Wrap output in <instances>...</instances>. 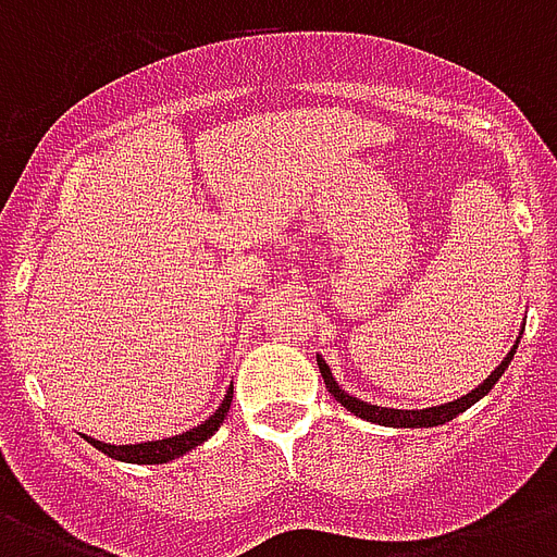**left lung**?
Returning <instances> with one entry per match:
<instances>
[{"instance_id":"1","label":"left lung","mask_w":557,"mask_h":557,"mask_svg":"<svg viewBox=\"0 0 557 557\" xmlns=\"http://www.w3.org/2000/svg\"><path fill=\"white\" fill-rule=\"evenodd\" d=\"M520 335H523V332H520ZM520 335L518 341H515V347L509 349V356L503 358L500 364H497V370H492V375H488L483 384H476L471 393L454 398V401H445V405H436V407H422V410H398V407H381V405H370V401H361V398L349 396L347 389L341 387L338 381H335V375H332L330 364H326L321 356H318V367H321L323 384H326V389L332 393V398H335L338 405L347 407L349 413H356L358 419L384 424V428H436V424H445L450 422V419H457L459 413H466L468 407L476 405V401H480V398H483L485 393L497 384V381H500V375L509 370L511 358H515V352H518Z\"/></svg>"}]
</instances>
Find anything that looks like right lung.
<instances>
[{"instance_id":"obj_1","label":"right lung","mask_w":557,"mask_h":557,"mask_svg":"<svg viewBox=\"0 0 557 557\" xmlns=\"http://www.w3.org/2000/svg\"><path fill=\"white\" fill-rule=\"evenodd\" d=\"M231 398H234V384L227 387L222 405L216 407V413H210L208 419L196 428L185 433H176V436H164V440L152 442H135V445H109V442L91 440L83 433V440L95 445L100 454L117 459V462H133V466H161V462H173V459L185 457L187 450L199 448L201 442H208L213 433L219 431V424L225 422L227 410H231Z\"/></svg>"}]
</instances>
